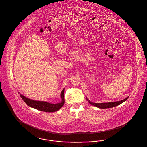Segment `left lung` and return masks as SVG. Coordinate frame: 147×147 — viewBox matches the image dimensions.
I'll list each match as a JSON object with an SVG mask.
<instances>
[{
	"mask_svg": "<svg viewBox=\"0 0 147 147\" xmlns=\"http://www.w3.org/2000/svg\"><path fill=\"white\" fill-rule=\"evenodd\" d=\"M128 98H129V96L126 98L125 99H124L122 100H121V101L110 102H104V103H94V102H92L91 101H90L87 98H86V99H87V101L89 102L90 104H91V105L94 106V107H97L100 108V109H107V108H111L113 107H116V106L120 105L123 102L126 101Z\"/></svg>",
	"mask_w": 147,
	"mask_h": 147,
	"instance_id": "obj_1",
	"label": "left lung"
}]
</instances>
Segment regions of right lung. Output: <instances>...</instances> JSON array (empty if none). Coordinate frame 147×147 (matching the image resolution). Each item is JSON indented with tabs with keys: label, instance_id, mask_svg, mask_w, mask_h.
<instances>
[{
	"label": "right lung",
	"instance_id": "add662e5",
	"mask_svg": "<svg viewBox=\"0 0 147 147\" xmlns=\"http://www.w3.org/2000/svg\"><path fill=\"white\" fill-rule=\"evenodd\" d=\"M64 91L65 88L62 91L61 93V101L57 104H51L46 101H36L30 99L26 96L20 94V96L23 101L29 107L36 109L38 110L47 112H54L60 110L65 103L64 99Z\"/></svg>",
	"mask_w": 147,
	"mask_h": 147
}]
</instances>
